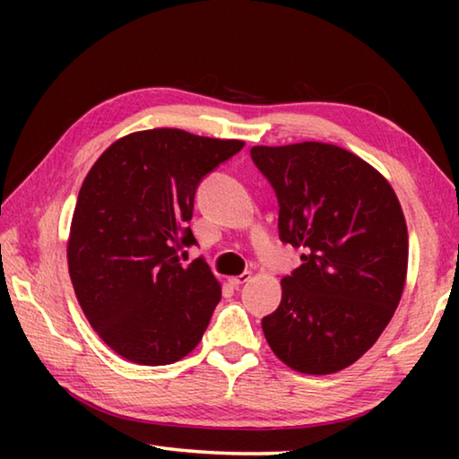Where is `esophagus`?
<instances>
[{
	"mask_svg": "<svg viewBox=\"0 0 459 459\" xmlns=\"http://www.w3.org/2000/svg\"><path fill=\"white\" fill-rule=\"evenodd\" d=\"M248 279H251V273H248V271H245V273H240V275H237V277H229V281H230V285L238 287V285L247 283Z\"/></svg>",
	"mask_w": 459,
	"mask_h": 459,
	"instance_id": "obj_1",
	"label": "esophagus"
}]
</instances>
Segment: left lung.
Instances as JSON below:
<instances>
[{
	"instance_id": "left-lung-1",
	"label": "left lung",
	"mask_w": 459,
	"mask_h": 459,
	"mask_svg": "<svg viewBox=\"0 0 459 459\" xmlns=\"http://www.w3.org/2000/svg\"><path fill=\"white\" fill-rule=\"evenodd\" d=\"M251 158L277 194L279 238L306 251L263 333L290 368L332 375L375 344L401 301L409 235L399 198L332 143L255 145Z\"/></svg>"
}]
</instances>
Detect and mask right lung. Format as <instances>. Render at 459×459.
I'll return each mask as SVG.
<instances>
[{"label": "right lung", "mask_w": 459, "mask_h": 459, "mask_svg": "<svg viewBox=\"0 0 459 459\" xmlns=\"http://www.w3.org/2000/svg\"><path fill=\"white\" fill-rule=\"evenodd\" d=\"M238 139L147 129L117 139L91 168L76 200L66 257L76 299L100 340L126 360L164 367L198 346L221 283L188 222L202 178L243 150Z\"/></svg>", "instance_id": "obj_1"}]
</instances>
